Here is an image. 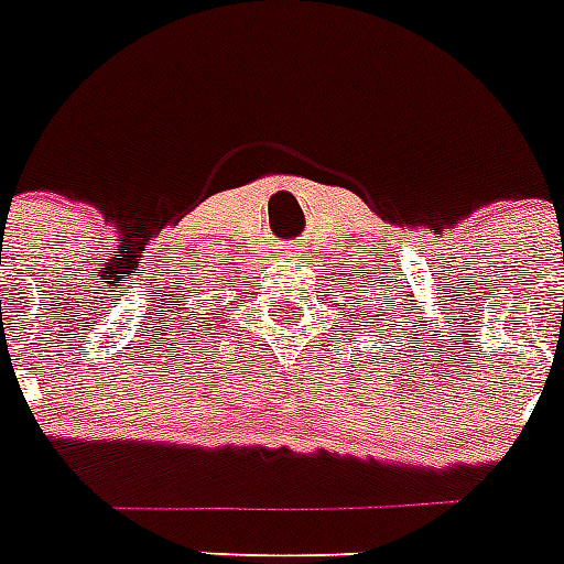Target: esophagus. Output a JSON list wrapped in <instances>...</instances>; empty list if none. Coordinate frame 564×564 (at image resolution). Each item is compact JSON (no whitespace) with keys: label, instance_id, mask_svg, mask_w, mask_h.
<instances>
[{"label":"esophagus","instance_id":"34e87169","mask_svg":"<svg viewBox=\"0 0 564 564\" xmlns=\"http://www.w3.org/2000/svg\"><path fill=\"white\" fill-rule=\"evenodd\" d=\"M283 254H286V258H295V261H297V258H301V247H295V243H289V247H283Z\"/></svg>","mask_w":564,"mask_h":564}]
</instances>
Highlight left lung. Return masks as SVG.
I'll list each match as a JSON object with an SVG mask.
<instances>
[{
	"mask_svg": "<svg viewBox=\"0 0 564 564\" xmlns=\"http://www.w3.org/2000/svg\"><path fill=\"white\" fill-rule=\"evenodd\" d=\"M375 306H383V303H375ZM405 306V303H403ZM366 317H369L375 326H386V335H391L394 329H409V315H403V312H394V310H377V312H366Z\"/></svg>",
	"mask_w": 564,
	"mask_h": 564,
	"instance_id": "obj_1",
	"label": "left lung"
}]
</instances>
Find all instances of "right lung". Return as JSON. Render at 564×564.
Segmentation results:
<instances>
[{
  "label": "right lung",
  "mask_w": 564,
  "mask_h": 564,
  "mask_svg": "<svg viewBox=\"0 0 564 564\" xmlns=\"http://www.w3.org/2000/svg\"><path fill=\"white\" fill-rule=\"evenodd\" d=\"M224 323H227V312H213L207 306H200L198 312H193L189 317V326H181V346H195L198 349L200 343H209V337L218 335L224 329Z\"/></svg>",
  "instance_id": "add662e5"
}]
</instances>
